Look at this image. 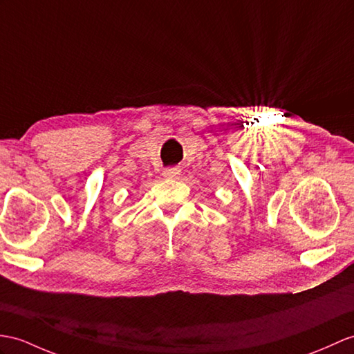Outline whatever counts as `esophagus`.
I'll list each match as a JSON object with an SVG mask.
<instances>
[{"label": "esophagus", "mask_w": 354, "mask_h": 354, "mask_svg": "<svg viewBox=\"0 0 354 354\" xmlns=\"http://www.w3.org/2000/svg\"><path fill=\"white\" fill-rule=\"evenodd\" d=\"M178 174H180V168H177V167H169V168L163 169V177H167V178H176V177H178Z\"/></svg>", "instance_id": "obj_1"}]
</instances>
